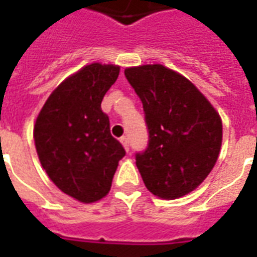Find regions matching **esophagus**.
Wrapping results in <instances>:
<instances>
[{"mask_svg": "<svg viewBox=\"0 0 257 257\" xmlns=\"http://www.w3.org/2000/svg\"><path fill=\"white\" fill-rule=\"evenodd\" d=\"M119 142L122 143L123 149H125V150L128 152V150H129V139H128V138H126V136H122V138L119 139Z\"/></svg>", "mask_w": 257, "mask_h": 257, "instance_id": "obj_1", "label": "esophagus"}]
</instances>
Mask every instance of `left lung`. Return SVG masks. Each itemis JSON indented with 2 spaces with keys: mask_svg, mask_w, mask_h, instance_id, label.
I'll use <instances>...</instances> for the list:
<instances>
[{
  "mask_svg": "<svg viewBox=\"0 0 257 257\" xmlns=\"http://www.w3.org/2000/svg\"><path fill=\"white\" fill-rule=\"evenodd\" d=\"M125 76L146 114L149 146L136 154L146 188L168 200L191 193L216 166L220 114L189 79L161 64L131 66Z\"/></svg>",
  "mask_w": 257,
  "mask_h": 257,
  "instance_id": "1",
  "label": "left lung"
}]
</instances>
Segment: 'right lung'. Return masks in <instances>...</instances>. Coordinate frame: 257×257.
Here are the masks:
<instances>
[{
	"mask_svg": "<svg viewBox=\"0 0 257 257\" xmlns=\"http://www.w3.org/2000/svg\"><path fill=\"white\" fill-rule=\"evenodd\" d=\"M119 66L93 62L61 82L36 118L33 138L41 167L57 188L82 203L110 192L122 145L101 110Z\"/></svg>",
	"mask_w": 257,
	"mask_h": 257,
	"instance_id": "obj_1",
	"label": "right lung"
}]
</instances>
